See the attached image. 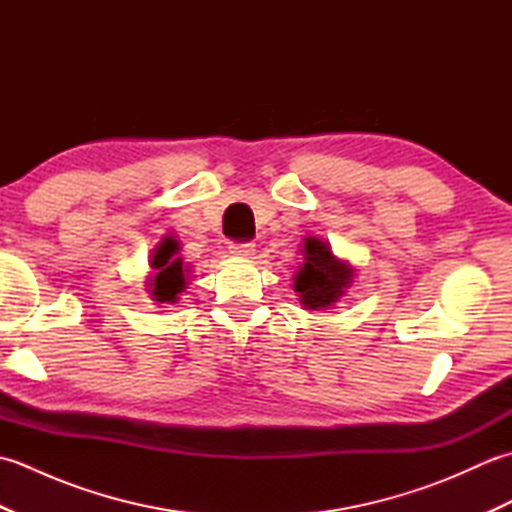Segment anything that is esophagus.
Returning <instances> with one entry per match:
<instances>
[{
  "label": "esophagus",
  "mask_w": 512,
  "mask_h": 512,
  "mask_svg": "<svg viewBox=\"0 0 512 512\" xmlns=\"http://www.w3.org/2000/svg\"><path fill=\"white\" fill-rule=\"evenodd\" d=\"M228 250H231V253L237 257H250L255 253V242H231Z\"/></svg>",
  "instance_id": "1"
}]
</instances>
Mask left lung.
<instances>
[{
	"mask_svg": "<svg viewBox=\"0 0 512 512\" xmlns=\"http://www.w3.org/2000/svg\"><path fill=\"white\" fill-rule=\"evenodd\" d=\"M303 257L306 262L295 277V290L299 292L301 303L308 310L332 306L352 281V268L339 262L328 244L319 239H306Z\"/></svg>",
	"mask_w": 512,
	"mask_h": 512,
	"instance_id": "left-lung-1",
	"label": "left lung"
}]
</instances>
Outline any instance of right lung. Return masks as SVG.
<instances>
[{
    "label": "right lung",
    "instance_id": "1",
    "mask_svg": "<svg viewBox=\"0 0 512 512\" xmlns=\"http://www.w3.org/2000/svg\"><path fill=\"white\" fill-rule=\"evenodd\" d=\"M180 250L178 242L173 237H165L151 255V268L156 270L154 279L149 284L151 297L160 303H173L178 299L184 284V275H187V266L182 264V257L176 253Z\"/></svg>",
    "mask_w": 512,
    "mask_h": 512
}]
</instances>
